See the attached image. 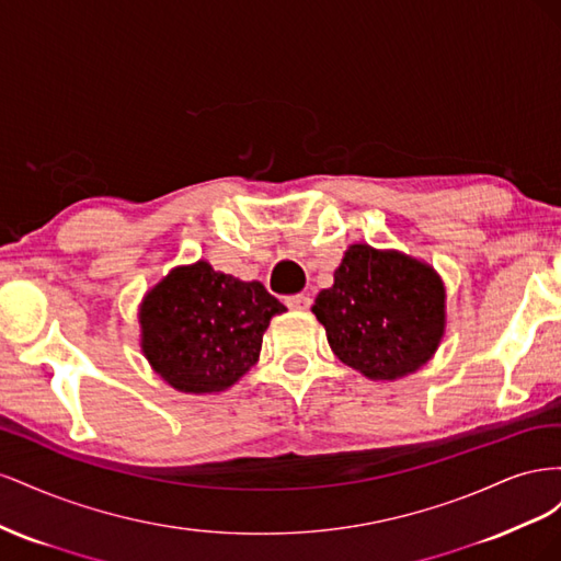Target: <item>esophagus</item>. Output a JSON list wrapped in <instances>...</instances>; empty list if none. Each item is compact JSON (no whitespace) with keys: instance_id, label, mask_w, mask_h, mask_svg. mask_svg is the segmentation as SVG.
<instances>
[{"instance_id":"obj_1","label":"esophagus","mask_w":561,"mask_h":561,"mask_svg":"<svg viewBox=\"0 0 561 561\" xmlns=\"http://www.w3.org/2000/svg\"><path fill=\"white\" fill-rule=\"evenodd\" d=\"M285 304H287V307H290V309L304 311V309L311 307L313 299H311L309 295H293V297H285Z\"/></svg>"}]
</instances>
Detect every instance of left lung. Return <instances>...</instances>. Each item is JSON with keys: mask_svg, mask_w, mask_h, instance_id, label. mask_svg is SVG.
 I'll return each instance as SVG.
<instances>
[{"mask_svg": "<svg viewBox=\"0 0 561 561\" xmlns=\"http://www.w3.org/2000/svg\"><path fill=\"white\" fill-rule=\"evenodd\" d=\"M336 358L369 379L426 365L445 330V290L428 264L351 245L313 304Z\"/></svg>", "mask_w": 561, "mask_h": 561, "instance_id": "left-lung-1", "label": "left lung"}]
</instances>
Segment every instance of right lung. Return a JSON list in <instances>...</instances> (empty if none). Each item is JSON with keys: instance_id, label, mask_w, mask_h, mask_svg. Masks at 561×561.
I'll return each instance as SVG.
<instances>
[{"instance_id": "obj_1", "label": "right lung", "mask_w": 561, "mask_h": 561, "mask_svg": "<svg viewBox=\"0 0 561 561\" xmlns=\"http://www.w3.org/2000/svg\"><path fill=\"white\" fill-rule=\"evenodd\" d=\"M283 311L257 280L243 283L208 262L180 266L142 301V351L173 388L215 393L257 363L268 320Z\"/></svg>"}]
</instances>
